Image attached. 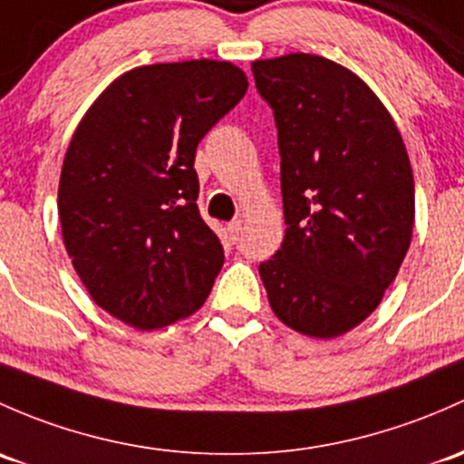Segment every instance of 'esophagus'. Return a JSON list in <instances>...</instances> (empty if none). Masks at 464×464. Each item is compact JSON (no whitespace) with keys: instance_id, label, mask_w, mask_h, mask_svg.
Segmentation results:
<instances>
[{"instance_id":"1","label":"esophagus","mask_w":464,"mask_h":464,"mask_svg":"<svg viewBox=\"0 0 464 464\" xmlns=\"http://www.w3.org/2000/svg\"><path fill=\"white\" fill-rule=\"evenodd\" d=\"M228 236H231V242H240V237H242V219H236V222L228 224Z\"/></svg>"}]
</instances>
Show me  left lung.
Listing matches in <instances>:
<instances>
[{"label": "left lung", "instance_id": "8db88e82", "mask_svg": "<svg viewBox=\"0 0 464 464\" xmlns=\"http://www.w3.org/2000/svg\"><path fill=\"white\" fill-rule=\"evenodd\" d=\"M251 71L276 117L286 222L260 277L286 326L338 338L373 314L411 245L407 149L382 102L349 68L291 53Z\"/></svg>", "mask_w": 464, "mask_h": 464}]
</instances>
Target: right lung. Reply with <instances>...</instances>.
<instances>
[{"mask_svg":"<svg viewBox=\"0 0 464 464\" xmlns=\"http://www.w3.org/2000/svg\"><path fill=\"white\" fill-rule=\"evenodd\" d=\"M246 89L231 62L140 66L77 124L57 193L62 237L113 318L162 329L211 294L224 248L199 216L195 149Z\"/></svg>","mask_w":464,"mask_h":464,"instance_id":"add662e5","label":"right lung"}]
</instances>
